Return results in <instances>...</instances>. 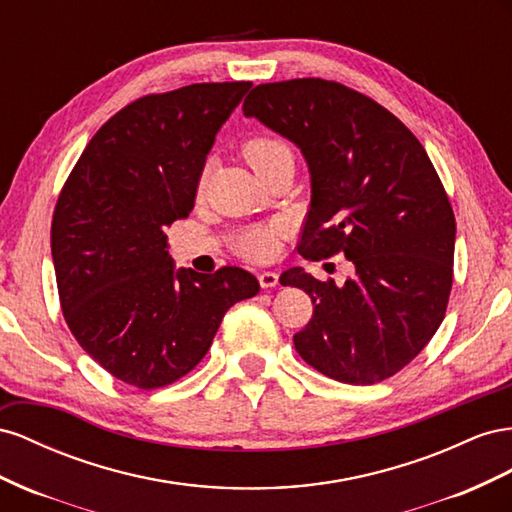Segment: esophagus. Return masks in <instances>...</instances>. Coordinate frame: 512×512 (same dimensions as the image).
I'll return each instance as SVG.
<instances>
[{
    "mask_svg": "<svg viewBox=\"0 0 512 512\" xmlns=\"http://www.w3.org/2000/svg\"><path fill=\"white\" fill-rule=\"evenodd\" d=\"M257 279H259V285L264 289H272V287L279 285V274H276V272H261Z\"/></svg>",
    "mask_w": 512,
    "mask_h": 512,
    "instance_id": "esophagus-1",
    "label": "esophagus"
}]
</instances>
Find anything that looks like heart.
<instances>
[{
    "mask_svg": "<svg viewBox=\"0 0 512 512\" xmlns=\"http://www.w3.org/2000/svg\"><path fill=\"white\" fill-rule=\"evenodd\" d=\"M283 154H289V148L285 143L270 139V137H259L246 143L244 148V156L248 160V165L255 169V173L259 169H264L268 163H272L274 158H279ZM208 171L210 165L201 171V180L199 186L206 184L208 180ZM285 233V225L283 223H268V225H253L242 229L236 238H233V248L248 259L255 261H266L270 257L276 255L279 251V240Z\"/></svg>",
    "mask_w": 512,
    "mask_h": 512,
    "instance_id": "heart-1",
    "label": "heart"
}]
</instances>
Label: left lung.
I'll return each mask as SVG.
<instances>
[{
	"instance_id": "8db88e82",
	"label": "left lung",
	"mask_w": 512,
	"mask_h": 512,
	"mask_svg": "<svg viewBox=\"0 0 512 512\" xmlns=\"http://www.w3.org/2000/svg\"><path fill=\"white\" fill-rule=\"evenodd\" d=\"M242 111L302 152L311 208L298 253H343V285L289 268L315 309L298 354L337 382L371 386L401 371L440 328L452 287L455 214L420 141L375 100L324 79L264 83Z\"/></svg>"
}]
</instances>
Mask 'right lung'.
Masks as SVG:
<instances>
[{"label": "right lung", "instance_id": "1", "mask_svg": "<svg viewBox=\"0 0 512 512\" xmlns=\"http://www.w3.org/2000/svg\"><path fill=\"white\" fill-rule=\"evenodd\" d=\"M251 81L143 96L87 143L53 212L51 255L70 332L102 369L143 390L208 354L233 304L259 294L242 268H175L165 227L195 206L216 133Z\"/></svg>", "mask_w": 512, "mask_h": 512}]
</instances>
